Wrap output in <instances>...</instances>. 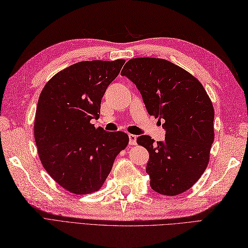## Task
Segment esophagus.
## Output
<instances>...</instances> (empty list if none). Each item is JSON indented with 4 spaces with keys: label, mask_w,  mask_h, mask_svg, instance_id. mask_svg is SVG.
Wrapping results in <instances>:
<instances>
[{
    "label": "esophagus",
    "mask_w": 248,
    "mask_h": 248,
    "mask_svg": "<svg viewBox=\"0 0 248 248\" xmlns=\"http://www.w3.org/2000/svg\"><path fill=\"white\" fill-rule=\"evenodd\" d=\"M129 139H130V144H131V145H136V139H137V136H136V135L130 134V135H129Z\"/></svg>",
    "instance_id": "esophagus-1"
}]
</instances>
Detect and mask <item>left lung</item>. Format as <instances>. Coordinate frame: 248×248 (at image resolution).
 I'll use <instances>...</instances> for the list:
<instances>
[{
    "label": "left lung",
    "instance_id": "obj_1",
    "mask_svg": "<svg viewBox=\"0 0 248 248\" xmlns=\"http://www.w3.org/2000/svg\"><path fill=\"white\" fill-rule=\"evenodd\" d=\"M123 76L140 91L150 115L163 120V141L142 135L148 150L151 187L176 196L192 187L204 173L215 138V111L204 87L186 70L167 60L137 58L126 62Z\"/></svg>",
    "mask_w": 248,
    "mask_h": 248
}]
</instances>
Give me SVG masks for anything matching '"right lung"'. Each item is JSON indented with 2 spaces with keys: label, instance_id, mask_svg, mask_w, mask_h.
I'll use <instances>...</instances> for the list:
<instances>
[{
  "label": "right lung",
  "instance_id": "1",
  "mask_svg": "<svg viewBox=\"0 0 248 248\" xmlns=\"http://www.w3.org/2000/svg\"><path fill=\"white\" fill-rule=\"evenodd\" d=\"M124 60L84 61L49 79L41 92L34 117V139L44 169L68 192H97L116 156L126 148L124 132L95 129L108 86Z\"/></svg>",
  "mask_w": 248,
  "mask_h": 248
}]
</instances>
